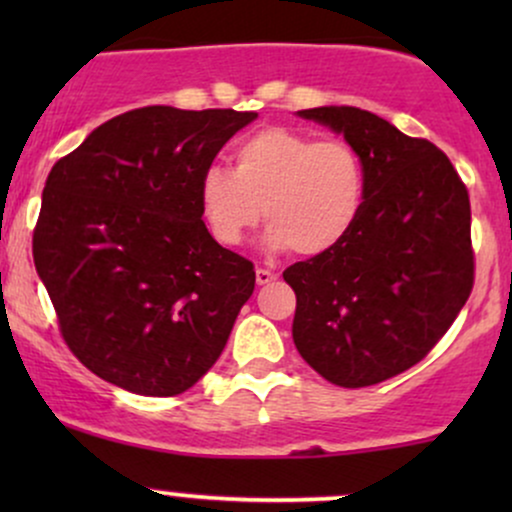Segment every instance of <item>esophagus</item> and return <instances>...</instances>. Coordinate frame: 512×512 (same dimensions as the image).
<instances>
[{
  "label": "esophagus",
  "instance_id": "obj_1",
  "mask_svg": "<svg viewBox=\"0 0 512 512\" xmlns=\"http://www.w3.org/2000/svg\"><path fill=\"white\" fill-rule=\"evenodd\" d=\"M255 279H257V284H260V286H264V284H272V281H276V279H279V274H276V272H272V269H264V267H257V272H255Z\"/></svg>",
  "mask_w": 512,
  "mask_h": 512
}]
</instances>
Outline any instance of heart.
<instances>
[{
  "label": "heart",
  "instance_id": "b5f03b06",
  "mask_svg": "<svg viewBox=\"0 0 512 512\" xmlns=\"http://www.w3.org/2000/svg\"><path fill=\"white\" fill-rule=\"evenodd\" d=\"M368 197L363 156L344 139H317L289 127H264L233 151V170L209 166L199 209L216 243L238 248L264 214L267 245L325 255L342 245Z\"/></svg>",
  "mask_w": 512,
  "mask_h": 512
}]
</instances>
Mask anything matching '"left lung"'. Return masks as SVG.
Segmentation results:
<instances>
[{"mask_svg":"<svg viewBox=\"0 0 512 512\" xmlns=\"http://www.w3.org/2000/svg\"><path fill=\"white\" fill-rule=\"evenodd\" d=\"M298 115L363 156L368 197L342 245L284 272L296 291L293 342L332 385H378L426 358L472 293L469 192L436 144L368 110Z\"/></svg>","mask_w":512,"mask_h":512,"instance_id":"obj_1","label":"left lung"}]
</instances>
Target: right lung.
I'll use <instances>...</instances> for the list:
<instances>
[{
	"label": "right lung",
	"mask_w": 512,
	"mask_h": 512,
	"mask_svg": "<svg viewBox=\"0 0 512 512\" xmlns=\"http://www.w3.org/2000/svg\"><path fill=\"white\" fill-rule=\"evenodd\" d=\"M255 117L146 105L52 166L33 260L64 344L98 378L173 397L221 356L255 267L211 238L199 180Z\"/></svg>",
	"instance_id": "right-lung-1"
}]
</instances>
